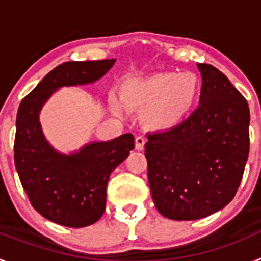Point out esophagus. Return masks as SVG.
<instances>
[{"mask_svg": "<svg viewBox=\"0 0 261 261\" xmlns=\"http://www.w3.org/2000/svg\"><path fill=\"white\" fill-rule=\"evenodd\" d=\"M145 142H146V138L144 136H137L136 137V149L137 150H142L145 146Z\"/></svg>", "mask_w": 261, "mask_h": 261, "instance_id": "esophagus-1", "label": "esophagus"}]
</instances>
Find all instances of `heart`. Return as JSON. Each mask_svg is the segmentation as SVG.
Instances as JSON below:
<instances>
[{"label": "heart", "instance_id": "heart-1", "mask_svg": "<svg viewBox=\"0 0 261 261\" xmlns=\"http://www.w3.org/2000/svg\"><path fill=\"white\" fill-rule=\"evenodd\" d=\"M201 90L200 78L191 71L155 73L145 78H132L124 82L121 99L128 108L145 111V121L156 129L176 125L193 108ZM112 107L121 111L112 95Z\"/></svg>", "mask_w": 261, "mask_h": 261}]
</instances>
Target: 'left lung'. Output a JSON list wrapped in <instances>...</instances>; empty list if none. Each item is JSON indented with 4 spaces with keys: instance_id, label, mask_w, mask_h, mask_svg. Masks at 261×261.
<instances>
[{
    "instance_id": "left-lung-1",
    "label": "left lung",
    "mask_w": 261,
    "mask_h": 261,
    "mask_svg": "<svg viewBox=\"0 0 261 261\" xmlns=\"http://www.w3.org/2000/svg\"><path fill=\"white\" fill-rule=\"evenodd\" d=\"M200 106L180 124L147 133L145 144L151 197L162 216L193 221L234 199L250 151V108L229 78L197 64Z\"/></svg>"
}]
</instances>
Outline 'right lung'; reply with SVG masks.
I'll list each match as a JSON object with an SVG mask.
<instances>
[{
  "mask_svg": "<svg viewBox=\"0 0 261 261\" xmlns=\"http://www.w3.org/2000/svg\"><path fill=\"white\" fill-rule=\"evenodd\" d=\"M115 61L64 62L50 70L18 108L14 162L20 183L34 209L59 225L85 227L102 217L111 172L135 149V137L125 133L111 141L87 144L66 155L45 140L39 114L57 89L93 84Z\"/></svg>",
  "mask_w": 261,
  "mask_h": 261,
  "instance_id": "add662e5",
  "label": "right lung"
}]
</instances>
